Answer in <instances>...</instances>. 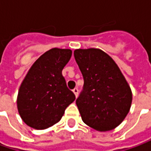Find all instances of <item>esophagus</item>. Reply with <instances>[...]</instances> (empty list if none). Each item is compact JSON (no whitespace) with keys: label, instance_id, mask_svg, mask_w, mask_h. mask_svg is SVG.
<instances>
[{"label":"esophagus","instance_id":"34e87169","mask_svg":"<svg viewBox=\"0 0 151 151\" xmlns=\"http://www.w3.org/2000/svg\"><path fill=\"white\" fill-rule=\"evenodd\" d=\"M73 92H74L76 97H77V96H78V89H77V88H75V89L73 90Z\"/></svg>","mask_w":151,"mask_h":151}]
</instances>
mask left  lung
I'll list each match as a JSON object with an SVG mask.
<instances>
[{"instance_id": "1", "label": "left lung", "mask_w": 151, "mask_h": 151, "mask_svg": "<svg viewBox=\"0 0 151 151\" xmlns=\"http://www.w3.org/2000/svg\"><path fill=\"white\" fill-rule=\"evenodd\" d=\"M74 56L84 78L76 103L82 121L97 131L118 127L129 112L132 91L115 61L99 49H79Z\"/></svg>"}]
</instances>
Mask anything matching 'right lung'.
<instances>
[{"label": "right lung", "instance_id": "1", "mask_svg": "<svg viewBox=\"0 0 151 151\" xmlns=\"http://www.w3.org/2000/svg\"><path fill=\"white\" fill-rule=\"evenodd\" d=\"M69 49L54 48L33 63L18 90L17 110L22 121L35 129L57 124L76 96L68 89L62 70L71 58Z\"/></svg>", "mask_w": 151, "mask_h": 151}]
</instances>
